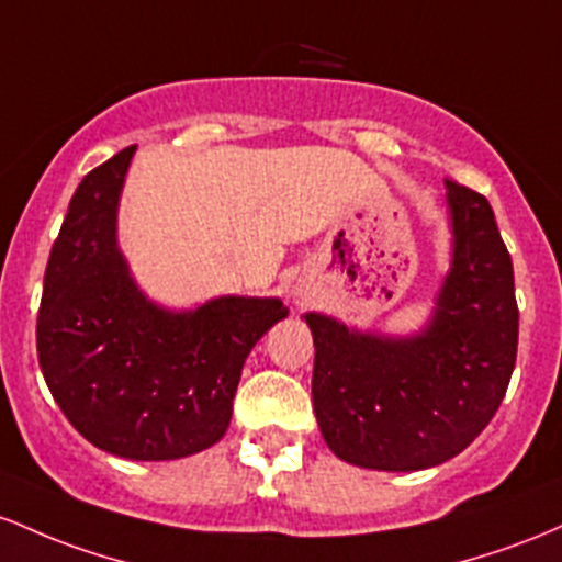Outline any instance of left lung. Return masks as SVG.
<instances>
[{"label":"left lung","mask_w":562,"mask_h":562,"mask_svg":"<svg viewBox=\"0 0 562 562\" xmlns=\"http://www.w3.org/2000/svg\"><path fill=\"white\" fill-rule=\"evenodd\" d=\"M451 265L425 329L361 331L305 313L313 331V412L326 446L366 470L449 462L485 430L518 356L509 251L481 193L446 180Z\"/></svg>","instance_id":"1"}]
</instances>
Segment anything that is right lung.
I'll use <instances>...</instances> for the list:
<instances>
[{"instance_id":"add662e5","label":"right lung","mask_w":562,"mask_h":562,"mask_svg":"<svg viewBox=\"0 0 562 562\" xmlns=\"http://www.w3.org/2000/svg\"><path fill=\"white\" fill-rule=\"evenodd\" d=\"M135 145L74 193L44 270L36 352L66 419L92 446L135 462L199 453L223 438L247 356L289 307L225 294L169 311L143 294L116 217Z\"/></svg>"}]
</instances>
